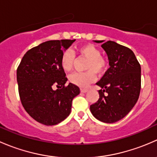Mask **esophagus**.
Masks as SVG:
<instances>
[{"label":"esophagus","instance_id":"34e87169","mask_svg":"<svg viewBox=\"0 0 157 157\" xmlns=\"http://www.w3.org/2000/svg\"><path fill=\"white\" fill-rule=\"evenodd\" d=\"M80 91H81V93H86V92L88 91V89H86V88H80Z\"/></svg>","mask_w":157,"mask_h":157}]
</instances>
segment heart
I'll return each instance as SVG.
<instances>
[{
  "mask_svg": "<svg viewBox=\"0 0 157 157\" xmlns=\"http://www.w3.org/2000/svg\"><path fill=\"white\" fill-rule=\"evenodd\" d=\"M77 52L81 56L87 58L86 64V72H76L69 76V81L77 86H88L94 81L96 74H102L106 71L108 64L107 61L101 56V52L99 48L92 44H86L77 49ZM74 61V55L70 49H67L62 53L60 59L61 68L65 72H69L73 68Z\"/></svg>",
  "mask_w": 157,
  "mask_h": 157,
  "instance_id": "obj_1",
  "label": "heart"
}]
</instances>
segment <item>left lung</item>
<instances>
[{"instance_id": "obj_1", "label": "left lung", "mask_w": 157, "mask_h": 157, "mask_svg": "<svg viewBox=\"0 0 157 157\" xmlns=\"http://www.w3.org/2000/svg\"><path fill=\"white\" fill-rule=\"evenodd\" d=\"M102 43L110 67L96 85L100 86L99 99L90 105L96 119L114 123L122 119L138 100L141 85V68L134 52L113 41Z\"/></svg>"}]
</instances>
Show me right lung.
Masks as SVG:
<instances>
[{
	"mask_svg": "<svg viewBox=\"0 0 157 157\" xmlns=\"http://www.w3.org/2000/svg\"><path fill=\"white\" fill-rule=\"evenodd\" d=\"M75 39L50 40L28 51L17 71L22 105L30 116L45 125H55L69 116L72 100L80 93L61 68L63 52ZM57 86L58 89L54 90Z\"/></svg>",
	"mask_w": 157,
	"mask_h": 157,
	"instance_id": "obj_1",
	"label": "right lung"
}]
</instances>
